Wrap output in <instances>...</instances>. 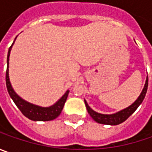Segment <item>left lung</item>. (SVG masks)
Masks as SVG:
<instances>
[{
  "label": "left lung",
  "mask_w": 152,
  "mask_h": 152,
  "mask_svg": "<svg viewBox=\"0 0 152 152\" xmlns=\"http://www.w3.org/2000/svg\"><path fill=\"white\" fill-rule=\"evenodd\" d=\"M147 87H148V76L145 80V84L144 86V89L142 92L140 93V96L138 97V99L134 102L132 105L129 107H128L124 110H121L119 112L113 114H102L98 113L96 112H95L94 110H92L90 106L88 105V103L85 100V106L87 108V111L89 114L91 115V117L97 122L98 124H108V125H118L122 124L123 122H124L130 115L134 113V111L138 108V107L142 103L144 98L145 96L146 91H147Z\"/></svg>",
  "instance_id": "left-lung-1"
}]
</instances>
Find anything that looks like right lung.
Listing matches in <instances>:
<instances>
[{
  "label": "right lung",
  "mask_w": 152,
  "mask_h": 152,
  "mask_svg": "<svg viewBox=\"0 0 152 152\" xmlns=\"http://www.w3.org/2000/svg\"><path fill=\"white\" fill-rule=\"evenodd\" d=\"M13 44L14 42L9 48L8 54H7V72H6V84H7V91L10 96L14 102L16 106L20 110L21 113L28 119L33 120V121H50V120L55 119L56 118H57L60 115L62 111V108L66 102L69 91H66V93L56 102L54 105L50 106L49 107H42L39 106L34 105L32 103L24 101L20 96H18L12 87L8 73L9 56H10V52H11Z\"/></svg>",
  "instance_id": "1"
}]
</instances>
